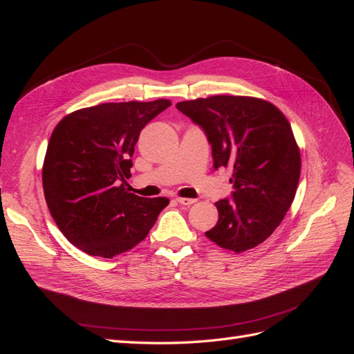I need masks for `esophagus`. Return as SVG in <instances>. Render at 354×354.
I'll return each mask as SVG.
<instances>
[{
    "mask_svg": "<svg viewBox=\"0 0 354 354\" xmlns=\"http://www.w3.org/2000/svg\"><path fill=\"white\" fill-rule=\"evenodd\" d=\"M176 201L180 203V205H186V207L194 205L196 202V199H192V198H176Z\"/></svg>",
    "mask_w": 354,
    "mask_h": 354,
    "instance_id": "esophagus-1",
    "label": "esophagus"
}]
</instances>
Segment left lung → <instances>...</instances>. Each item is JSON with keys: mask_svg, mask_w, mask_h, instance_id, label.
Segmentation results:
<instances>
[{"mask_svg": "<svg viewBox=\"0 0 354 354\" xmlns=\"http://www.w3.org/2000/svg\"><path fill=\"white\" fill-rule=\"evenodd\" d=\"M176 108L205 133L214 168H230L233 192L216 202L218 221L205 236L242 252L264 242L294 201L301 158L285 115L243 95H212Z\"/></svg>", "mask_w": 354, "mask_h": 354, "instance_id": "8db88e82", "label": "left lung"}]
</instances>
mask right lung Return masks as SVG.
I'll use <instances>...</instances> for the list:
<instances>
[{"label": "right lung", "instance_id": "1", "mask_svg": "<svg viewBox=\"0 0 354 354\" xmlns=\"http://www.w3.org/2000/svg\"><path fill=\"white\" fill-rule=\"evenodd\" d=\"M168 106L165 99L103 103L66 115L53 131L44 196L60 232L88 255L112 259L134 248L169 203L124 187L140 131Z\"/></svg>", "mask_w": 354, "mask_h": 354}]
</instances>
